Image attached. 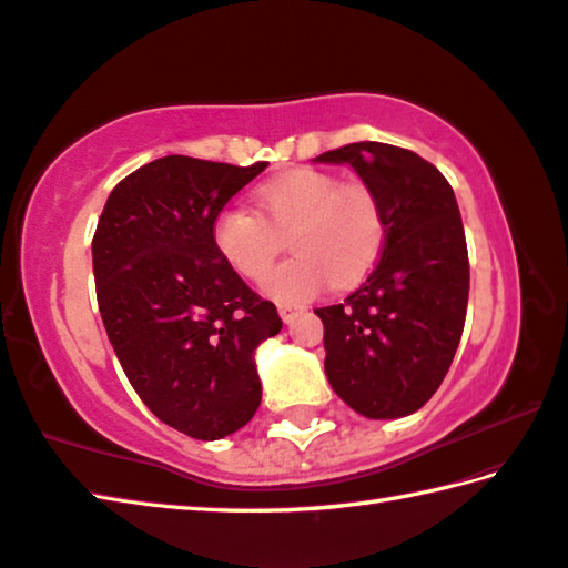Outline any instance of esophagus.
I'll list each match as a JSON object with an SVG mask.
<instances>
[{"label":"esophagus","instance_id":"1","mask_svg":"<svg viewBox=\"0 0 568 568\" xmlns=\"http://www.w3.org/2000/svg\"><path fill=\"white\" fill-rule=\"evenodd\" d=\"M277 313H281V317H283V323H287L291 325L293 320H297V315H303L305 313V307L303 305H291V303H281L277 305Z\"/></svg>","mask_w":568,"mask_h":568}]
</instances>
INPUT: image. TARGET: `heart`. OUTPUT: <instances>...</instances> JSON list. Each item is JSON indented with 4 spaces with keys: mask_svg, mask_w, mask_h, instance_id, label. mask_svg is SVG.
I'll list each match as a JSON object with an SVG mask.
<instances>
[{
    "mask_svg": "<svg viewBox=\"0 0 568 568\" xmlns=\"http://www.w3.org/2000/svg\"><path fill=\"white\" fill-rule=\"evenodd\" d=\"M255 199L265 219L243 205H225L215 215L213 243L235 273L263 281L287 235L295 255L265 281V293L275 301L301 303L329 281L353 283L383 251L385 215L365 183L297 169L263 183Z\"/></svg>",
    "mask_w": 568,
    "mask_h": 568,
    "instance_id": "1",
    "label": "heart"
}]
</instances>
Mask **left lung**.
Returning a JSON list of instances; mask_svg holds the SVG:
<instances>
[{"instance_id": "left-lung-1", "label": "left lung", "mask_w": 568, "mask_h": 568, "mask_svg": "<svg viewBox=\"0 0 568 568\" xmlns=\"http://www.w3.org/2000/svg\"><path fill=\"white\" fill-rule=\"evenodd\" d=\"M375 191L385 245L345 303L317 307L325 375L369 419H397L435 395L455 359L469 297V255L447 179L415 151L379 141L325 151Z\"/></svg>"}]
</instances>
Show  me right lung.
I'll list each match as a JSON object with an SVG mask.
<instances>
[{
	"label": "right lung",
	"mask_w": 568,
	"mask_h": 568,
	"mask_svg": "<svg viewBox=\"0 0 568 568\" xmlns=\"http://www.w3.org/2000/svg\"><path fill=\"white\" fill-rule=\"evenodd\" d=\"M267 163L163 156L116 183L91 257L106 335L153 415L193 439H221L261 407L255 347L281 333L213 243L215 215Z\"/></svg>",
	"instance_id": "add662e5"
}]
</instances>
